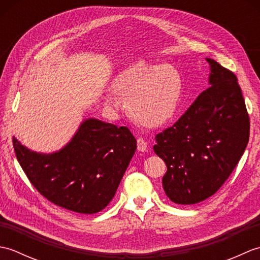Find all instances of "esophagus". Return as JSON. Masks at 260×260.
<instances>
[{
  "instance_id": "1",
  "label": "esophagus",
  "mask_w": 260,
  "mask_h": 260,
  "mask_svg": "<svg viewBox=\"0 0 260 260\" xmlns=\"http://www.w3.org/2000/svg\"><path fill=\"white\" fill-rule=\"evenodd\" d=\"M137 150H139L140 152H146V150H147L146 142L143 139H141V137L137 139Z\"/></svg>"
}]
</instances>
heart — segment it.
<instances>
[{
  "label": "heart",
  "instance_id": "obj_1",
  "mask_svg": "<svg viewBox=\"0 0 260 260\" xmlns=\"http://www.w3.org/2000/svg\"><path fill=\"white\" fill-rule=\"evenodd\" d=\"M113 90L127 99L136 121L146 127H159L173 118L182 93V77L171 64H153L139 60L120 70L113 80ZM106 105L118 108V102L107 96Z\"/></svg>",
  "mask_w": 260,
  "mask_h": 260
}]
</instances>
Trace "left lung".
Masks as SVG:
<instances>
[{
  "instance_id": "1",
  "label": "left lung",
  "mask_w": 260,
  "mask_h": 260,
  "mask_svg": "<svg viewBox=\"0 0 260 260\" xmlns=\"http://www.w3.org/2000/svg\"><path fill=\"white\" fill-rule=\"evenodd\" d=\"M206 60L210 87L172 127L155 136L153 146L168 168L162 179L165 194L178 204L213 196L249 141V116L236 75L213 59Z\"/></svg>"
}]
</instances>
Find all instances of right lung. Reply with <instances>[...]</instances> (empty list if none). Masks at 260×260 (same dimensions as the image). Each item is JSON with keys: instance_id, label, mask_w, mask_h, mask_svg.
I'll return each mask as SVG.
<instances>
[{"instance_id": "right-lung-1", "label": "right lung", "mask_w": 260, "mask_h": 260, "mask_svg": "<svg viewBox=\"0 0 260 260\" xmlns=\"http://www.w3.org/2000/svg\"><path fill=\"white\" fill-rule=\"evenodd\" d=\"M13 146L40 194L70 211L92 214L112 201L136 151V140L125 126L88 118L57 152L31 151L15 137Z\"/></svg>"}]
</instances>
